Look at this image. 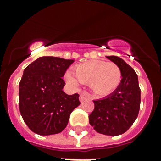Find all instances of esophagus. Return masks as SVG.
<instances>
[{
  "label": "esophagus",
  "instance_id": "1",
  "mask_svg": "<svg viewBox=\"0 0 161 161\" xmlns=\"http://www.w3.org/2000/svg\"><path fill=\"white\" fill-rule=\"evenodd\" d=\"M87 99V97H86L84 94H81L80 97H79V100H80V102H83L84 100H86Z\"/></svg>",
  "mask_w": 161,
  "mask_h": 161
}]
</instances>
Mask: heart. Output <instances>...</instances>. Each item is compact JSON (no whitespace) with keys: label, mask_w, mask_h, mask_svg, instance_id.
Returning <instances> with one entry per match:
<instances>
[{"label":"heart","mask_w":161,"mask_h":161,"mask_svg":"<svg viewBox=\"0 0 161 161\" xmlns=\"http://www.w3.org/2000/svg\"><path fill=\"white\" fill-rule=\"evenodd\" d=\"M75 74L72 72L66 73V80L70 85L77 87L80 82L88 83L93 93L99 97L112 93L122 80V73L117 64L101 60L78 64L75 68Z\"/></svg>","instance_id":"1"}]
</instances>
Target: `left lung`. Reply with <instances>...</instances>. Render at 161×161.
Here are the masks:
<instances>
[{
    "mask_svg": "<svg viewBox=\"0 0 161 161\" xmlns=\"http://www.w3.org/2000/svg\"><path fill=\"white\" fill-rule=\"evenodd\" d=\"M119 67L120 85L109 95L94 100V109L88 119L93 130L99 134L117 136L126 132L134 124L140 107V89L135 70L122 58L108 56Z\"/></svg>",
    "mask_w": 161,
    "mask_h": 161,
    "instance_id": "8db88e82",
    "label": "left lung"
}]
</instances>
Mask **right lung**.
<instances>
[{"label":"right lung","mask_w":161,"mask_h":161,"mask_svg":"<svg viewBox=\"0 0 161 161\" xmlns=\"http://www.w3.org/2000/svg\"><path fill=\"white\" fill-rule=\"evenodd\" d=\"M74 60L41 57L29 64L19 83V108L28 128L40 135L62 132L71 113L80 104L79 95L63 90V77Z\"/></svg>","instance_id":"add662e5"}]
</instances>
